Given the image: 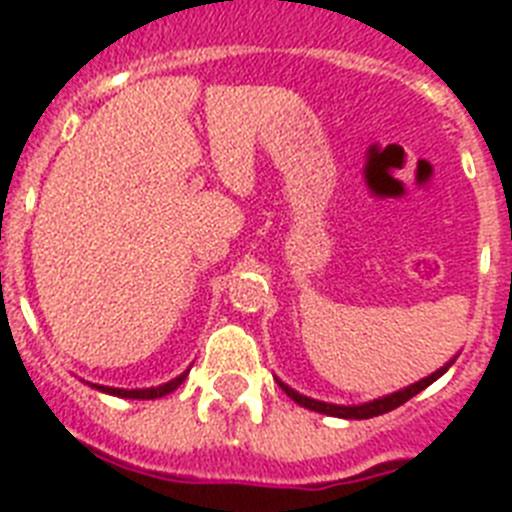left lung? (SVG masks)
I'll use <instances>...</instances> for the list:
<instances>
[{
  "instance_id": "left-lung-1",
  "label": "left lung",
  "mask_w": 512,
  "mask_h": 512,
  "mask_svg": "<svg viewBox=\"0 0 512 512\" xmlns=\"http://www.w3.org/2000/svg\"><path fill=\"white\" fill-rule=\"evenodd\" d=\"M449 366H443V369H438V372H433L431 377L420 379V382L410 384V387H405V390L395 392V395H387L382 397V400H374V402H364V405H351V408H346V405H328V402H318V400H310V397L300 395V392L289 390L287 384L279 382V387H282L284 392H287L292 400L297 402V405H302V408L307 410H315V413H325V415H333V418H348V420H364V418H374V415H384L390 413V410L400 408V405H405V402L410 400V397L418 395L420 390H425L428 384L436 382L438 377H441L443 372H446Z\"/></svg>"
}]
</instances>
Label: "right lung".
I'll use <instances>...</instances> for the list:
<instances>
[{"label": "right lung", "mask_w": 512, "mask_h": 512, "mask_svg": "<svg viewBox=\"0 0 512 512\" xmlns=\"http://www.w3.org/2000/svg\"><path fill=\"white\" fill-rule=\"evenodd\" d=\"M184 377H187V372L182 374V377L171 379V382L161 384V387H151V390H115V387H97V384H92V387H97V390L107 392V395H115V397H130V400H156V397H164L169 395V392H174L179 384L184 382Z\"/></svg>", "instance_id": "right-lung-1"}]
</instances>
